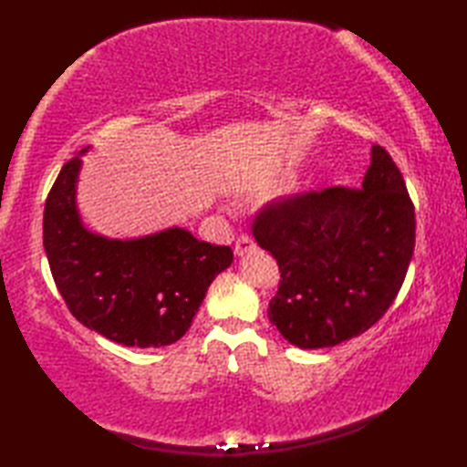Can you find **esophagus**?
Here are the masks:
<instances>
[{
	"label": "esophagus",
	"instance_id": "1",
	"mask_svg": "<svg viewBox=\"0 0 467 467\" xmlns=\"http://www.w3.org/2000/svg\"><path fill=\"white\" fill-rule=\"evenodd\" d=\"M254 249V243L249 239V236H239V241L234 244V254L236 256H244L246 253H251Z\"/></svg>",
	"mask_w": 467,
	"mask_h": 467
}]
</instances>
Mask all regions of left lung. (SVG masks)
Here are the masks:
<instances>
[{
  "mask_svg": "<svg viewBox=\"0 0 467 467\" xmlns=\"http://www.w3.org/2000/svg\"><path fill=\"white\" fill-rule=\"evenodd\" d=\"M253 234L281 271L269 321L301 349L335 347L369 329L398 296L415 246V213L381 146L359 191L327 188L266 206Z\"/></svg>",
  "mask_w": 467,
  "mask_h": 467,
  "instance_id": "8db88e82",
  "label": "left lung"
}]
</instances>
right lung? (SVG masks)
Listing matches in <instances>:
<instances>
[{"instance_id": "add662e5", "label": "right lung", "mask_w": 467, "mask_h": 467, "mask_svg": "<svg viewBox=\"0 0 467 467\" xmlns=\"http://www.w3.org/2000/svg\"><path fill=\"white\" fill-rule=\"evenodd\" d=\"M64 164L44 211V249L59 295L88 329L124 347H164L188 331L228 246L171 226L136 239H108L86 228L78 211L82 156Z\"/></svg>"}]
</instances>
